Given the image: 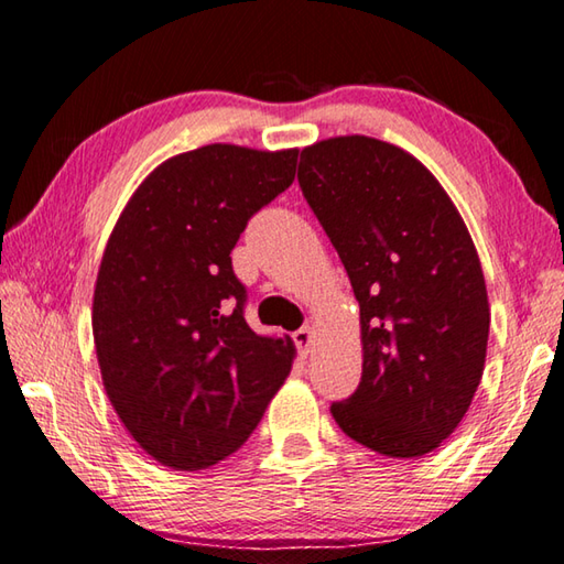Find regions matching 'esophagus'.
I'll return each mask as SVG.
<instances>
[{"mask_svg":"<svg viewBox=\"0 0 564 564\" xmlns=\"http://www.w3.org/2000/svg\"><path fill=\"white\" fill-rule=\"evenodd\" d=\"M312 337H314V332L310 327H302V329L294 332V344H297V349H300L302 357H310Z\"/></svg>","mask_w":564,"mask_h":564,"instance_id":"obj_1","label":"esophagus"}]
</instances>
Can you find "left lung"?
<instances>
[{
    "label": "left lung",
    "instance_id": "obj_1",
    "mask_svg": "<svg viewBox=\"0 0 564 564\" xmlns=\"http://www.w3.org/2000/svg\"><path fill=\"white\" fill-rule=\"evenodd\" d=\"M297 177L359 302L361 383L332 416L381 456H426L486 369L490 304L468 227L436 175L379 138L302 148Z\"/></svg>",
    "mask_w": 564,
    "mask_h": 564
}]
</instances>
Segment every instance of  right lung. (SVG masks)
<instances>
[{
  "label": "right lung",
  "instance_id": "add662e5",
  "mask_svg": "<svg viewBox=\"0 0 564 564\" xmlns=\"http://www.w3.org/2000/svg\"><path fill=\"white\" fill-rule=\"evenodd\" d=\"M297 153H177L135 187L108 237L91 312L98 369L126 431L165 468L230 456L290 377L294 341L247 327L230 252L292 185Z\"/></svg>",
  "mask_w": 564,
  "mask_h": 564
}]
</instances>
